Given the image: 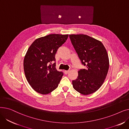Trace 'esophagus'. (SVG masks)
Returning a JSON list of instances; mask_svg holds the SVG:
<instances>
[{
  "mask_svg": "<svg viewBox=\"0 0 129 129\" xmlns=\"http://www.w3.org/2000/svg\"><path fill=\"white\" fill-rule=\"evenodd\" d=\"M69 72H70V70H67V71H64V73H65V74H68Z\"/></svg>",
  "mask_w": 129,
  "mask_h": 129,
  "instance_id": "obj_1",
  "label": "esophagus"
}]
</instances>
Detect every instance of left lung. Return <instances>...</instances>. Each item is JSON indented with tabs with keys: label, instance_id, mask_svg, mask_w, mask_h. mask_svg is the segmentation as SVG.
<instances>
[{
	"label": "left lung",
	"instance_id": "1",
	"mask_svg": "<svg viewBox=\"0 0 129 129\" xmlns=\"http://www.w3.org/2000/svg\"><path fill=\"white\" fill-rule=\"evenodd\" d=\"M71 42L86 69L80 70L74 88L84 95L98 90L104 83L109 67L106 49L101 41L85 35H70Z\"/></svg>",
	"mask_w": 129,
	"mask_h": 129
}]
</instances>
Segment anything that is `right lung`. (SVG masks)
Here are the masks:
<instances>
[{"instance_id":"obj_1","label":"right lung","mask_w":129,"mask_h":129,"mask_svg":"<svg viewBox=\"0 0 129 129\" xmlns=\"http://www.w3.org/2000/svg\"><path fill=\"white\" fill-rule=\"evenodd\" d=\"M69 35L51 34L38 38L27 51L23 60L24 72L32 88L42 94H48L58 87L63 75L56 69L55 54Z\"/></svg>"}]
</instances>
